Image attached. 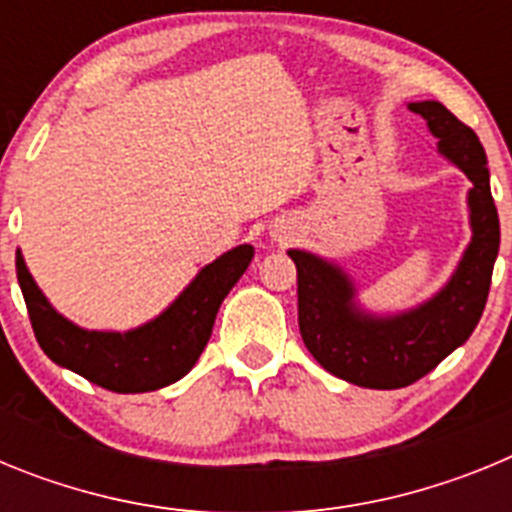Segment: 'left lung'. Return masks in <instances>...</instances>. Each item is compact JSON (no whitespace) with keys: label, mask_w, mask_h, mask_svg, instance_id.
<instances>
[{"label":"left lung","mask_w":512,"mask_h":512,"mask_svg":"<svg viewBox=\"0 0 512 512\" xmlns=\"http://www.w3.org/2000/svg\"><path fill=\"white\" fill-rule=\"evenodd\" d=\"M408 107L428 122L441 156L472 182L467 194L472 241L446 287L413 310L374 315L356 302L354 282L341 266L300 248L287 251L297 266V312L307 351L325 372L369 390H397L418 382L472 336L500 251L487 156L474 130L433 99Z\"/></svg>","instance_id":"8db88e82"}]
</instances>
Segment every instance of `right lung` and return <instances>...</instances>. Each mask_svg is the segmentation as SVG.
Masks as SVG:
<instances>
[{"label": "right lung", "instance_id": "1", "mask_svg": "<svg viewBox=\"0 0 512 512\" xmlns=\"http://www.w3.org/2000/svg\"><path fill=\"white\" fill-rule=\"evenodd\" d=\"M251 259L253 246L248 243L223 253L200 269L158 318L125 333L74 325L45 300L20 251L15 266L27 315L45 356L104 390L135 395L174 384L197 364L210 341L217 310Z\"/></svg>", "mask_w": 512, "mask_h": 512}]
</instances>
